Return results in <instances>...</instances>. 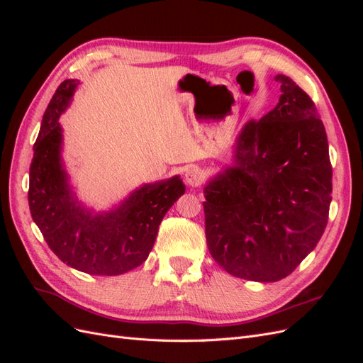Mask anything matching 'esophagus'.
Returning <instances> with one entry per match:
<instances>
[{"mask_svg":"<svg viewBox=\"0 0 363 363\" xmlns=\"http://www.w3.org/2000/svg\"><path fill=\"white\" fill-rule=\"evenodd\" d=\"M184 179L189 186H200L203 182V172L200 168L191 167L188 171H186Z\"/></svg>","mask_w":363,"mask_h":363,"instance_id":"34e87169","label":"esophagus"}]
</instances>
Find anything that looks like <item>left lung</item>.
I'll list each match as a JSON object with an SVG mask.
<instances>
[{
    "label": "left lung",
    "mask_w": 363,
    "mask_h": 363,
    "mask_svg": "<svg viewBox=\"0 0 363 363\" xmlns=\"http://www.w3.org/2000/svg\"><path fill=\"white\" fill-rule=\"evenodd\" d=\"M279 104L244 127L236 167L204 188L207 248L228 274L279 281L320 242L332 201L327 135L312 98L277 75Z\"/></svg>",
    "instance_id": "obj_1"
}]
</instances>
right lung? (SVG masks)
Returning a JSON list of instances; mask_svg holds the SVG:
<instances>
[{
	"mask_svg": "<svg viewBox=\"0 0 363 363\" xmlns=\"http://www.w3.org/2000/svg\"><path fill=\"white\" fill-rule=\"evenodd\" d=\"M77 84L65 80L43 113L30 164V213L51 251L68 267L94 276H119L147 260L162 219L184 194V184L179 177L145 184L112 212H84L62 169L57 123Z\"/></svg>",
	"mask_w": 363,
	"mask_h": 363,
	"instance_id": "1",
	"label": "right lung"
}]
</instances>
